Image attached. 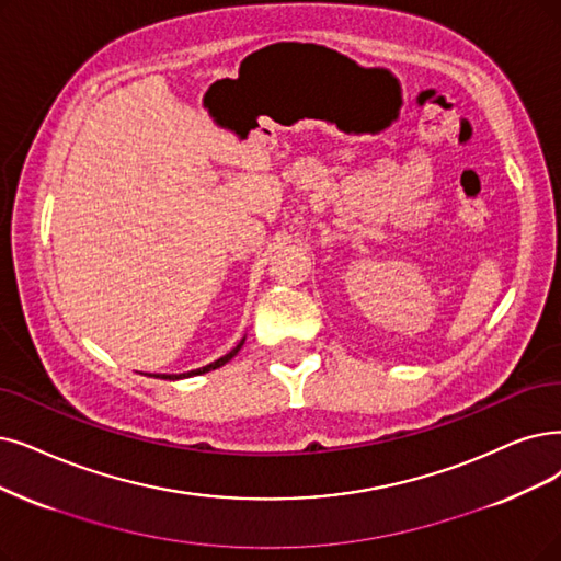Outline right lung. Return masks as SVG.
I'll return each instance as SVG.
<instances>
[{
	"label": "right lung",
	"instance_id": "add662e5",
	"mask_svg": "<svg viewBox=\"0 0 561 561\" xmlns=\"http://www.w3.org/2000/svg\"><path fill=\"white\" fill-rule=\"evenodd\" d=\"M241 345H243V341L232 350V352H228L226 356H220L218 362H214V364H209V366H205V368H197V370H191V373H182V375H156V377H163V379H182V377H191V375H203V373H209V370H216V368H220V366H226L230 358L241 350Z\"/></svg>",
	"mask_w": 561,
	"mask_h": 561
}]
</instances>
